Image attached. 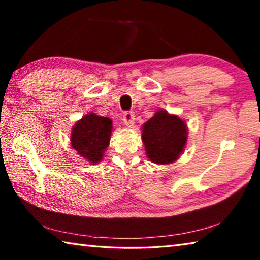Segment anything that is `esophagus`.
<instances>
[{
  "mask_svg": "<svg viewBox=\"0 0 260 260\" xmlns=\"http://www.w3.org/2000/svg\"><path fill=\"white\" fill-rule=\"evenodd\" d=\"M122 121L126 127H132L135 122V116L133 112H125L124 117H122Z\"/></svg>",
  "mask_w": 260,
  "mask_h": 260,
  "instance_id": "1",
  "label": "esophagus"
}]
</instances>
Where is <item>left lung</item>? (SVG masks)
I'll return each mask as SVG.
<instances>
[{
  "label": "left lung",
  "instance_id": "1",
  "mask_svg": "<svg viewBox=\"0 0 260 260\" xmlns=\"http://www.w3.org/2000/svg\"><path fill=\"white\" fill-rule=\"evenodd\" d=\"M141 129L147 157L155 164H172L184 151L188 127L177 114L158 110Z\"/></svg>",
  "mask_w": 260,
  "mask_h": 260
}]
</instances>
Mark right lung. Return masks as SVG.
Listing matches in <instances>:
<instances>
[{
  "label": "right lung",
  "instance_id": "add662e5",
  "mask_svg": "<svg viewBox=\"0 0 260 260\" xmlns=\"http://www.w3.org/2000/svg\"><path fill=\"white\" fill-rule=\"evenodd\" d=\"M112 120L94 112L83 116L71 131V146L90 164L103 159L112 134Z\"/></svg>",
  "mask_w": 260,
  "mask_h": 260
}]
</instances>
